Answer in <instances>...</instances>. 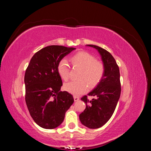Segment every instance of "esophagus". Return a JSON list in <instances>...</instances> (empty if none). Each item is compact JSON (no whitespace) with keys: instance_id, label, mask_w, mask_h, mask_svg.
Returning a JSON list of instances; mask_svg holds the SVG:
<instances>
[{"instance_id":"obj_1","label":"esophagus","mask_w":151,"mask_h":151,"mask_svg":"<svg viewBox=\"0 0 151 151\" xmlns=\"http://www.w3.org/2000/svg\"><path fill=\"white\" fill-rule=\"evenodd\" d=\"M74 101H77L79 100V97L77 96H74Z\"/></svg>"}]
</instances>
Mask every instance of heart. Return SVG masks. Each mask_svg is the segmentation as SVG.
I'll return each mask as SVG.
<instances>
[{
	"label": "heart",
	"mask_w": 151,
	"mask_h": 151,
	"mask_svg": "<svg viewBox=\"0 0 151 151\" xmlns=\"http://www.w3.org/2000/svg\"><path fill=\"white\" fill-rule=\"evenodd\" d=\"M72 65L81 69L79 81H70L64 84L63 89L67 92L74 95L86 93L88 87L94 88L103 78L105 73L104 63L97 61L93 55L86 52H79L70 58ZM57 71L63 81H67L70 77V68L68 61L63 58L57 65Z\"/></svg>",
	"instance_id": "heart-1"
}]
</instances>
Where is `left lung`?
Listing matches in <instances>:
<instances>
[{
  "label": "left lung",
  "mask_w": 151,
  "mask_h": 151,
  "mask_svg": "<svg viewBox=\"0 0 151 151\" xmlns=\"http://www.w3.org/2000/svg\"><path fill=\"white\" fill-rule=\"evenodd\" d=\"M87 46L98 50L105 66L103 78L88 94L96 98L89 101L87 96L81 98L86 107L79 115V120L86 127L94 129L103 126L115 111L121 93L120 75L119 67L110 53L96 45Z\"/></svg>",
  "instance_id": "left-lung-1"
}]
</instances>
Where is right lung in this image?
I'll return each instance as SVG.
<instances>
[{
  "label": "right lung",
  "instance_id": "add662e5",
  "mask_svg": "<svg viewBox=\"0 0 151 151\" xmlns=\"http://www.w3.org/2000/svg\"><path fill=\"white\" fill-rule=\"evenodd\" d=\"M75 49L60 45L45 47L34 55L26 70V103L32 118L43 129L60 125L74 103L71 94L60 91L62 81L57 65Z\"/></svg>",
  "mask_w": 151,
  "mask_h": 151
}]
</instances>
